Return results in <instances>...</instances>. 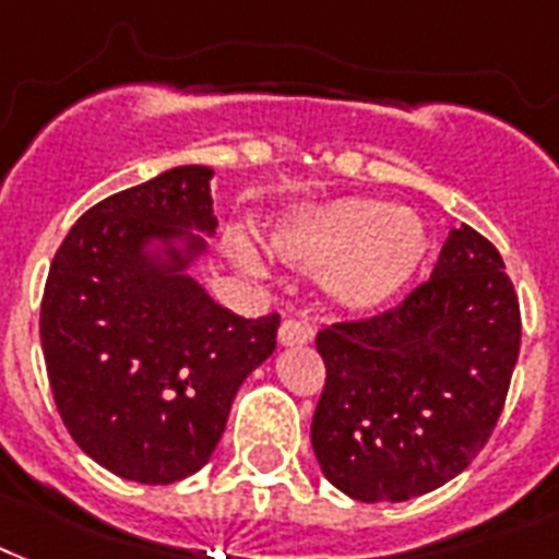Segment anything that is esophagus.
I'll use <instances>...</instances> for the list:
<instances>
[{"label": "esophagus", "instance_id": "esophagus-1", "mask_svg": "<svg viewBox=\"0 0 559 559\" xmlns=\"http://www.w3.org/2000/svg\"><path fill=\"white\" fill-rule=\"evenodd\" d=\"M311 338V326H306L302 320L285 318L283 326H280V344L285 347H297V344H306Z\"/></svg>", "mask_w": 559, "mask_h": 559}]
</instances>
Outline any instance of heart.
<instances>
[{
  "mask_svg": "<svg viewBox=\"0 0 559 559\" xmlns=\"http://www.w3.org/2000/svg\"><path fill=\"white\" fill-rule=\"evenodd\" d=\"M428 248L426 227L411 210L376 198H349L302 215L276 233L274 253L300 271H332V292L356 309L388 300Z\"/></svg>",
  "mask_w": 559,
  "mask_h": 559,
  "instance_id": "heart-1",
  "label": "heart"
}]
</instances>
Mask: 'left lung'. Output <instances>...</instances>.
Returning <instances> with one entry per match:
<instances>
[{"instance_id":"left-lung-1","label":"left lung","mask_w":559,"mask_h":559,"mask_svg":"<svg viewBox=\"0 0 559 559\" xmlns=\"http://www.w3.org/2000/svg\"><path fill=\"white\" fill-rule=\"evenodd\" d=\"M519 341L499 250L464 224L396 306L318 332L326 382L311 445L323 475L358 501H405L464 473L499 423Z\"/></svg>"}]
</instances>
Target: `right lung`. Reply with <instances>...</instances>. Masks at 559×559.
Returning a JSON list of instances; mask_svg holds the SVG:
<instances>
[{
	"label": "right lung",
	"instance_id": "add662e5",
	"mask_svg": "<svg viewBox=\"0 0 559 559\" xmlns=\"http://www.w3.org/2000/svg\"><path fill=\"white\" fill-rule=\"evenodd\" d=\"M212 168L177 166L104 198L51 259L40 341L63 426L104 469L140 484L198 473L239 384L276 347L280 314L241 318L140 253L151 236L212 233ZM194 248H201L192 239Z\"/></svg>",
	"mask_w": 559,
	"mask_h": 559
}]
</instances>
